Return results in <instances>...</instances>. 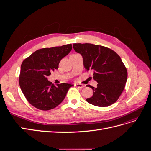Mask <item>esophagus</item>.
Masks as SVG:
<instances>
[{
    "instance_id": "esophagus-1",
    "label": "esophagus",
    "mask_w": 151,
    "mask_h": 151,
    "mask_svg": "<svg viewBox=\"0 0 151 151\" xmlns=\"http://www.w3.org/2000/svg\"><path fill=\"white\" fill-rule=\"evenodd\" d=\"M74 86H76V88H79V89H82L83 88L84 86L83 84H74Z\"/></svg>"
}]
</instances>
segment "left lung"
<instances>
[{"mask_svg": "<svg viewBox=\"0 0 151 151\" xmlns=\"http://www.w3.org/2000/svg\"><path fill=\"white\" fill-rule=\"evenodd\" d=\"M73 48L83 58L87 70H93L97 88H92L93 95L87 98L89 103L106 107L115 103L122 94L127 83V68L120 57L111 49L91 43H74Z\"/></svg>", "mask_w": 151, "mask_h": 151, "instance_id": "1", "label": "left lung"}]
</instances>
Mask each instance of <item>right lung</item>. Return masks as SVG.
<instances>
[{
	"instance_id": "right-lung-1",
	"label": "right lung",
	"mask_w": 151,
	"mask_h": 151,
	"mask_svg": "<svg viewBox=\"0 0 151 151\" xmlns=\"http://www.w3.org/2000/svg\"><path fill=\"white\" fill-rule=\"evenodd\" d=\"M72 44L36 50L22 62L19 83L28 101L36 108L47 111L53 109L64 99L72 84L54 86L48 81L51 72L58 68L62 59L70 53Z\"/></svg>"
}]
</instances>
